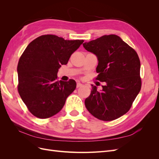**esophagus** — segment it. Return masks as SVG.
Listing matches in <instances>:
<instances>
[{
	"instance_id": "34e87169",
	"label": "esophagus",
	"mask_w": 159,
	"mask_h": 159,
	"mask_svg": "<svg viewBox=\"0 0 159 159\" xmlns=\"http://www.w3.org/2000/svg\"><path fill=\"white\" fill-rule=\"evenodd\" d=\"M82 85H83L81 84V83H77V85H76V86H77V88H80V87H81V86H82Z\"/></svg>"
}]
</instances>
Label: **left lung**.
Returning <instances> with one entry per match:
<instances>
[{
	"label": "left lung",
	"instance_id": "left-lung-1",
	"mask_svg": "<svg viewBox=\"0 0 159 159\" xmlns=\"http://www.w3.org/2000/svg\"><path fill=\"white\" fill-rule=\"evenodd\" d=\"M98 57L95 80L106 84L99 91L91 85L85 100L88 111L98 119L113 121L129 111L141 88V63L137 53L119 36L104 35L83 44Z\"/></svg>",
	"mask_w": 159,
	"mask_h": 159
}]
</instances>
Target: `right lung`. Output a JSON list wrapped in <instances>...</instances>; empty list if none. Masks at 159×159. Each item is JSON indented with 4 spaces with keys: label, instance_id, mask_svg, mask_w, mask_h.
Listing matches in <instances>:
<instances>
[{
    "label": "right lung",
    "instance_id": "obj_1",
    "mask_svg": "<svg viewBox=\"0 0 159 159\" xmlns=\"http://www.w3.org/2000/svg\"><path fill=\"white\" fill-rule=\"evenodd\" d=\"M84 42L42 35L32 41L22 53L17 66L18 91L35 117L46 119L54 116L75 90L74 80L57 81V74L61 65L67 64L71 55Z\"/></svg>",
    "mask_w": 159,
    "mask_h": 159
}]
</instances>
